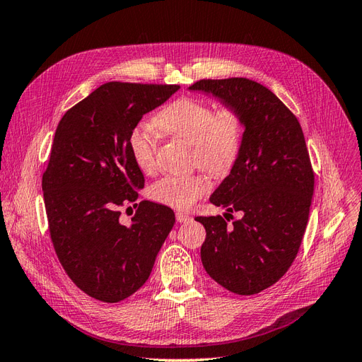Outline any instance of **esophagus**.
I'll return each instance as SVG.
<instances>
[{
    "mask_svg": "<svg viewBox=\"0 0 362 362\" xmlns=\"http://www.w3.org/2000/svg\"><path fill=\"white\" fill-rule=\"evenodd\" d=\"M175 217H177V221H178L180 223L190 222V218H192L187 213H184V211H177V214H175Z\"/></svg>",
    "mask_w": 362,
    "mask_h": 362,
    "instance_id": "esophagus-1",
    "label": "esophagus"
}]
</instances>
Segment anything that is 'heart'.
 <instances>
[{
    "label": "heart",
    "instance_id": "obj_1",
    "mask_svg": "<svg viewBox=\"0 0 362 362\" xmlns=\"http://www.w3.org/2000/svg\"><path fill=\"white\" fill-rule=\"evenodd\" d=\"M152 124L163 134L192 145V163L223 177L233 170L243 145V119L234 107L213 105L196 98H180L158 112ZM129 151L140 170L157 169V137L146 128L129 136ZM210 184L202 173L168 175L151 185L152 199L178 210H187L206 194Z\"/></svg>",
    "mask_w": 362,
    "mask_h": 362
}]
</instances>
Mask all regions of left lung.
Wrapping results in <instances>:
<instances>
[{
	"mask_svg": "<svg viewBox=\"0 0 362 362\" xmlns=\"http://www.w3.org/2000/svg\"><path fill=\"white\" fill-rule=\"evenodd\" d=\"M189 89L213 93L243 119L242 152L210 198L228 213L196 221L206 231L201 259L208 275L231 293L257 294L286 275L308 223L314 170L303 131L286 104L257 81L199 80ZM234 211L243 217L234 219Z\"/></svg>",
	"mask_w": 362,
	"mask_h": 362,
	"instance_id": "1",
	"label": "left lung"
}]
</instances>
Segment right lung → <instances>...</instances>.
Returning <instances> with one entry per match:
<instances>
[{
  "label": "right lung",
  "instance_id": "obj_1",
  "mask_svg": "<svg viewBox=\"0 0 362 362\" xmlns=\"http://www.w3.org/2000/svg\"><path fill=\"white\" fill-rule=\"evenodd\" d=\"M178 89L110 81L59 122L42 177L49 235L64 272L93 299L116 303L144 286L175 223L169 206L137 202L145 177L131 156L129 136ZM131 203L138 210L125 227L119 206Z\"/></svg>",
  "mask_w": 362,
  "mask_h": 362
}]
</instances>
